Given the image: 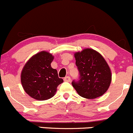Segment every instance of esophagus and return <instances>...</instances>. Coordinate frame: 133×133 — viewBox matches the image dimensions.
<instances>
[{
  "label": "esophagus",
  "mask_w": 133,
  "mask_h": 133,
  "mask_svg": "<svg viewBox=\"0 0 133 133\" xmlns=\"http://www.w3.org/2000/svg\"><path fill=\"white\" fill-rule=\"evenodd\" d=\"M64 81H65V82H70L71 81L70 77L69 76L65 77L64 79Z\"/></svg>",
  "instance_id": "obj_1"
}]
</instances>
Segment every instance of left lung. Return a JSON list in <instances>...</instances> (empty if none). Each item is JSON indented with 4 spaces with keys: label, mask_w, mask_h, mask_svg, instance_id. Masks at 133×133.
<instances>
[{
    "label": "left lung",
    "mask_w": 133,
    "mask_h": 133,
    "mask_svg": "<svg viewBox=\"0 0 133 133\" xmlns=\"http://www.w3.org/2000/svg\"><path fill=\"white\" fill-rule=\"evenodd\" d=\"M74 56L80 74L79 81L71 83L77 92L87 99L102 96L111 81V69L104 57L92 48L75 52Z\"/></svg>",
    "instance_id": "1"
}]
</instances>
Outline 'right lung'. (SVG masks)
<instances>
[{"mask_svg": "<svg viewBox=\"0 0 133 133\" xmlns=\"http://www.w3.org/2000/svg\"><path fill=\"white\" fill-rule=\"evenodd\" d=\"M52 54L41 51L33 55L25 64L21 73V82L27 95L37 100L53 97L57 87L64 81L58 77L57 70L51 67Z\"/></svg>", "mask_w": 133, "mask_h": 133, "instance_id": "add662e5", "label": "right lung"}]
</instances>
